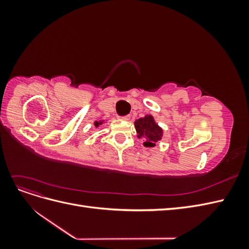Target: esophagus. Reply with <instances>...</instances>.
Listing matches in <instances>:
<instances>
[{"mask_svg":"<svg viewBox=\"0 0 249 249\" xmlns=\"http://www.w3.org/2000/svg\"><path fill=\"white\" fill-rule=\"evenodd\" d=\"M120 118H122L123 120H129L131 118V116L130 115H124V116H122Z\"/></svg>","mask_w":249,"mask_h":249,"instance_id":"obj_1","label":"esophagus"}]
</instances>
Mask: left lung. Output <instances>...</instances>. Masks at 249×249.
Wrapping results in <instances>:
<instances>
[{
	"instance_id": "obj_1",
	"label": "left lung",
	"mask_w": 249,
	"mask_h": 249,
	"mask_svg": "<svg viewBox=\"0 0 249 249\" xmlns=\"http://www.w3.org/2000/svg\"><path fill=\"white\" fill-rule=\"evenodd\" d=\"M135 126L138 133V137H143L145 140L143 144L146 147H152L156 145V142L159 141L162 137V130L154 122V118L148 115L140 118L135 122Z\"/></svg>"
}]
</instances>
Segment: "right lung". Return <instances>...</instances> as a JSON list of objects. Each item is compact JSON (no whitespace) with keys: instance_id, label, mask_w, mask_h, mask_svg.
I'll list each match as a JSON object with an SVG mask.
<instances>
[{"instance_id":"obj_1","label":"right lung","mask_w":249,"mask_h":249,"mask_svg":"<svg viewBox=\"0 0 249 249\" xmlns=\"http://www.w3.org/2000/svg\"><path fill=\"white\" fill-rule=\"evenodd\" d=\"M99 124H100V123H99V122H95V124H94V125H95V126H99Z\"/></svg>"}]
</instances>
